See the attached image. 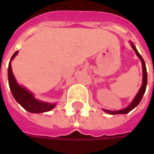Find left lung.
<instances>
[{"label":"left lung","instance_id":"8db88e82","mask_svg":"<svg viewBox=\"0 0 154 154\" xmlns=\"http://www.w3.org/2000/svg\"><path fill=\"white\" fill-rule=\"evenodd\" d=\"M131 44V47L133 48V50L135 52V54L138 56V57L140 58V60L141 61V63H142V85L140 88L139 92L136 94V96L134 97V98L133 99L132 103H130L128 107H126L125 109H120V110H115V111H112V110H109V109H103V110L104 112L108 113V114H110V115H116V114H127L129 111H131L134 108H135L139 103L140 102V100L142 99V97L144 95V93L146 92V84H147V74H146V64L143 58L141 57V56L139 54V52L137 51L135 46L134 45V44L132 42H130Z\"/></svg>","mask_w":154,"mask_h":154}]
</instances>
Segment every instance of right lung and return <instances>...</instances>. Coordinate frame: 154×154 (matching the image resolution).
I'll use <instances>...</instances> for the list:
<instances>
[{
    "mask_svg": "<svg viewBox=\"0 0 154 154\" xmlns=\"http://www.w3.org/2000/svg\"><path fill=\"white\" fill-rule=\"evenodd\" d=\"M18 52L19 51H16L13 55L11 61L16 56ZM11 61L9 62L8 71V83L11 92L14 98H15V100L20 103L24 109H26L28 112H31V113H43V112H46L53 109L56 106V103H46V102L37 100L33 97V94L32 92H30L24 86H20L17 83L14 75L12 71Z\"/></svg>",
    "mask_w": 154,
    "mask_h": 154,
    "instance_id": "obj_1",
    "label": "right lung"
}]
</instances>
